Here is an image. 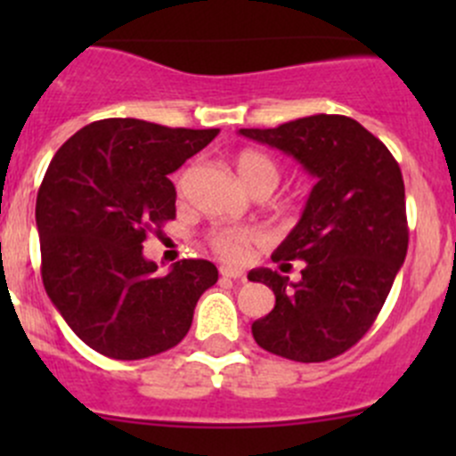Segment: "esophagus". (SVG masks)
<instances>
[{
	"label": "esophagus",
	"instance_id": "1",
	"mask_svg": "<svg viewBox=\"0 0 456 456\" xmlns=\"http://www.w3.org/2000/svg\"><path fill=\"white\" fill-rule=\"evenodd\" d=\"M220 275H223V278H229V280H245V271L238 269V266L223 265L220 266Z\"/></svg>",
	"mask_w": 456,
	"mask_h": 456
}]
</instances>
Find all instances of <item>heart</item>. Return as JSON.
Segmentation results:
<instances>
[{
    "mask_svg": "<svg viewBox=\"0 0 456 456\" xmlns=\"http://www.w3.org/2000/svg\"><path fill=\"white\" fill-rule=\"evenodd\" d=\"M236 169L240 181L256 196H266L280 183V167L269 154L257 150H242L236 156ZM262 240V233L254 227H216L209 232L211 249L224 260H245L251 247Z\"/></svg>",
    "mask_w": 456,
    "mask_h": 456,
    "instance_id": "1",
    "label": "heart"
}]
</instances>
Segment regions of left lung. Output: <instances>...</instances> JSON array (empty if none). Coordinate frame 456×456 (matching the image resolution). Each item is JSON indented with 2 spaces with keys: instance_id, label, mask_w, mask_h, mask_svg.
<instances>
[{
  "instance_id": "left-lung-1",
  "label": "left lung",
  "mask_w": 456,
  "mask_h": 456,
  "mask_svg": "<svg viewBox=\"0 0 456 456\" xmlns=\"http://www.w3.org/2000/svg\"><path fill=\"white\" fill-rule=\"evenodd\" d=\"M242 136L300 160L317 183L300 223L271 260H305L300 282L254 269L275 293L251 324L257 346L293 362H326L355 346L379 315L408 251L406 191L388 147L355 118L314 114Z\"/></svg>"
}]
</instances>
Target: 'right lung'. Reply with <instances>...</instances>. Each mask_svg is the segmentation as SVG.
<instances>
[{"instance_id": "obj_1", "label": "right lung", "mask_w": 456, "mask_h": 456, "mask_svg": "<svg viewBox=\"0 0 456 456\" xmlns=\"http://www.w3.org/2000/svg\"><path fill=\"white\" fill-rule=\"evenodd\" d=\"M216 134L103 118L50 160L35 209L41 280L68 326L101 355L130 362L174 348L218 280L209 260H181L159 275L142 257L147 236L176 218L167 176Z\"/></svg>"}]
</instances>
